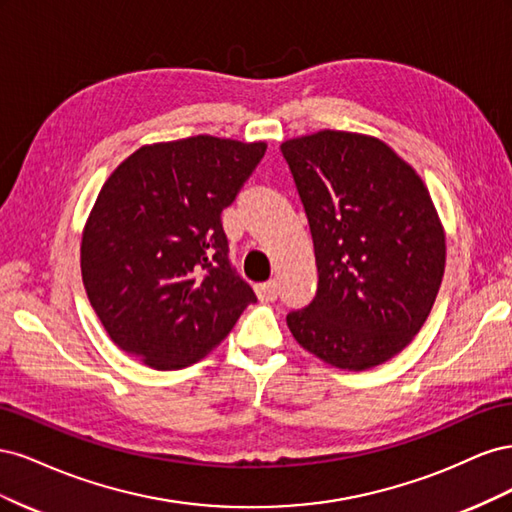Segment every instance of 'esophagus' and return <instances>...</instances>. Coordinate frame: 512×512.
<instances>
[{
	"instance_id": "1",
	"label": "esophagus",
	"mask_w": 512,
	"mask_h": 512,
	"mask_svg": "<svg viewBox=\"0 0 512 512\" xmlns=\"http://www.w3.org/2000/svg\"><path fill=\"white\" fill-rule=\"evenodd\" d=\"M256 294L260 301H275L277 294H280V288H277V282H265L256 286Z\"/></svg>"
}]
</instances>
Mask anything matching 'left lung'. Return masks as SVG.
Instances as JSON below:
<instances>
[{
	"instance_id": "1",
	"label": "left lung",
	"mask_w": 512,
	"mask_h": 512,
	"mask_svg": "<svg viewBox=\"0 0 512 512\" xmlns=\"http://www.w3.org/2000/svg\"><path fill=\"white\" fill-rule=\"evenodd\" d=\"M314 239V301L286 316L294 339L339 369L363 371L421 331L446 243L416 170L378 138L322 130L282 143Z\"/></svg>"
}]
</instances>
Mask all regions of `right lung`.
<instances>
[{
  "label": "right lung",
  "mask_w": 512,
  "mask_h": 512,
  "mask_svg": "<svg viewBox=\"0 0 512 512\" xmlns=\"http://www.w3.org/2000/svg\"><path fill=\"white\" fill-rule=\"evenodd\" d=\"M265 151L200 134L145 145L106 179L83 230L81 273L123 352L153 369L188 367L256 303L230 265L222 211Z\"/></svg>",
  "instance_id": "obj_1"
}]
</instances>
